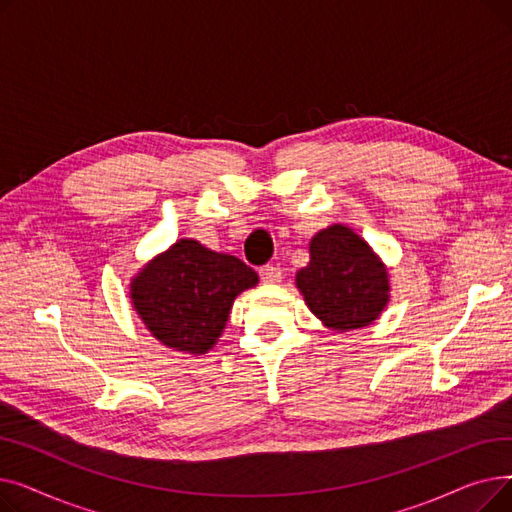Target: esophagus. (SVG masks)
<instances>
[{
  "instance_id": "esophagus-1",
  "label": "esophagus",
  "mask_w": 512,
  "mask_h": 512,
  "mask_svg": "<svg viewBox=\"0 0 512 512\" xmlns=\"http://www.w3.org/2000/svg\"><path fill=\"white\" fill-rule=\"evenodd\" d=\"M259 276H261V282L265 284H276L282 280V270L276 265H263L259 270Z\"/></svg>"
}]
</instances>
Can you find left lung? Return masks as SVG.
I'll list each match as a JSON object with an SVG mask.
<instances>
[{"label": "left lung", "mask_w": 512, "mask_h": 512, "mask_svg": "<svg viewBox=\"0 0 512 512\" xmlns=\"http://www.w3.org/2000/svg\"><path fill=\"white\" fill-rule=\"evenodd\" d=\"M294 284L309 311L338 334L371 326L390 301L386 263L344 224H332L309 240V263Z\"/></svg>", "instance_id": "left-lung-1"}]
</instances>
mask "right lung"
Returning a JSON list of instances; mask_svg holds the SVG:
<instances>
[{"instance_id":"add662e5","label":"right lung","mask_w":512,"mask_h":512,"mask_svg":"<svg viewBox=\"0 0 512 512\" xmlns=\"http://www.w3.org/2000/svg\"><path fill=\"white\" fill-rule=\"evenodd\" d=\"M257 282L245 261L180 238L132 276L130 303L155 340L197 357L222 336L234 299Z\"/></svg>"}]
</instances>
